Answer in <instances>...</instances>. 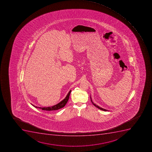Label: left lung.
Wrapping results in <instances>:
<instances>
[{
  "instance_id": "obj_1",
  "label": "left lung",
  "mask_w": 152,
  "mask_h": 152,
  "mask_svg": "<svg viewBox=\"0 0 152 152\" xmlns=\"http://www.w3.org/2000/svg\"><path fill=\"white\" fill-rule=\"evenodd\" d=\"M91 97V103H93V104H94V106H95V107H97L98 108H99V109H100V110H103V111H108V110H105V109H104V108H102V107H99V106H97V105H96V104H94V103H93V101H92V100H91V97Z\"/></svg>"
}]
</instances>
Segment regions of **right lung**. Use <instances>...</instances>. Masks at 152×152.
Masks as SVG:
<instances>
[{"instance_id":"1","label":"right lung","mask_w":152,"mask_h":152,"mask_svg":"<svg viewBox=\"0 0 152 152\" xmlns=\"http://www.w3.org/2000/svg\"><path fill=\"white\" fill-rule=\"evenodd\" d=\"M71 92V90H70L69 93L66 96V97L63 100L61 101V102H59L58 104H56L54 106H52V107H37L36 106H34L32 104V106L35 107L36 108H40L44 110H47V111H51V110H59L61 108L64 107L66 103H67L68 101L69 100V96H70V94Z\"/></svg>"}]
</instances>
